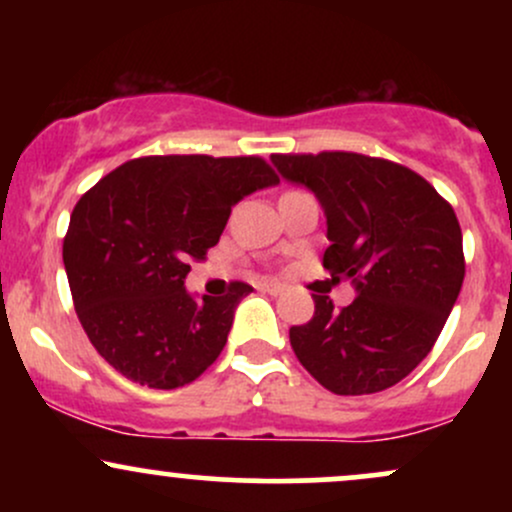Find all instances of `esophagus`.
Here are the masks:
<instances>
[{"label": "esophagus", "instance_id": "1", "mask_svg": "<svg viewBox=\"0 0 512 512\" xmlns=\"http://www.w3.org/2000/svg\"><path fill=\"white\" fill-rule=\"evenodd\" d=\"M260 289H262L264 293H269V296H279V293L284 291V286H281L279 281H262Z\"/></svg>", "mask_w": 512, "mask_h": 512}]
</instances>
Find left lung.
<instances>
[{
  "instance_id": "left-lung-1",
  "label": "left lung",
  "mask_w": 512,
  "mask_h": 512,
  "mask_svg": "<svg viewBox=\"0 0 512 512\" xmlns=\"http://www.w3.org/2000/svg\"><path fill=\"white\" fill-rule=\"evenodd\" d=\"M272 163L322 204L330 238L322 264L356 289L342 310L315 293V315L289 330L298 361L334 395L397 385L433 349L460 296L455 211L431 182L385 158L322 151L274 154Z\"/></svg>"
}]
</instances>
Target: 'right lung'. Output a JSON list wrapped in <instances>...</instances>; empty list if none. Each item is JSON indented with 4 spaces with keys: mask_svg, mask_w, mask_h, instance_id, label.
Instances as JSON below:
<instances>
[{
    "mask_svg": "<svg viewBox=\"0 0 512 512\" xmlns=\"http://www.w3.org/2000/svg\"><path fill=\"white\" fill-rule=\"evenodd\" d=\"M276 182L260 156H144L76 202L64 269L81 327L117 373L175 390L219 358L252 286L233 281L226 296L197 301L185 276L219 243L240 199Z\"/></svg>",
    "mask_w": 512,
    "mask_h": 512,
    "instance_id": "1",
    "label": "right lung"
}]
</instances>
